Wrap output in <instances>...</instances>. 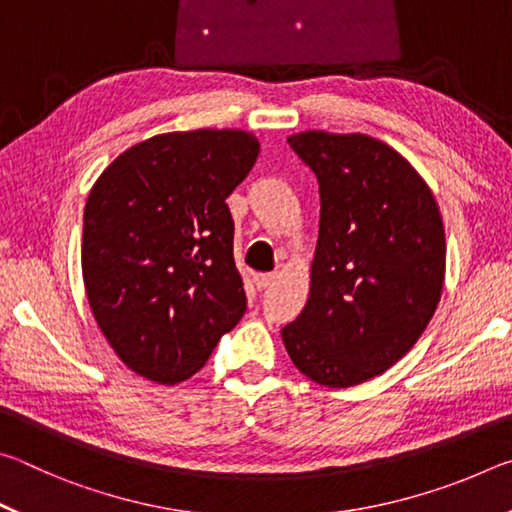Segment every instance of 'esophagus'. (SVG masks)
<instances>
[{
	"label": "esophagus",
	"instance_id": "34e87169",
	"mask_svg": "<svg viewBox=\"0 0 512 512\" xmlns=\"http://www.w3.org/2000/svg\"><path fill=\"white\" fill-rule=\"evenodd\" d=\"M275 280H277V273H257V275L253 277L255 287H257L259 291H264V289L271 287V284H273Z\"/></svg>",
	"mask_w": 512,
	"mask_h": 512
}]
</instances>
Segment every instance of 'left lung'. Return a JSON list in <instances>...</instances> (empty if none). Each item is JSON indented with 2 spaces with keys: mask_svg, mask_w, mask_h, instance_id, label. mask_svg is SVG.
I'll list each match as a JSON object with an SVG mask.
<instances>
[{
  "mask_svg": "<svg viewBox=\"0 0 512 512\" xmlns=\"http://www.w3.org/2000/svg\"><path fill=\"white\" fill-rule=\"evenodd\" d=\"M316 173L320 228L311 291L282 341L302 375L348 388L409 352L438 307L445 228L409 162L375 137L307 131L289 137Z\"/></svg>",
  "mask_w": 512,
  "mask_h": 512,
  "instance_id": "8db88e82",
  "label": "left lung"
}]
</instances>
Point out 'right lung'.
I'll return each instance as SVG.
<instances>
[{
	"label": "right lung",
	"mask_w": 512,
	"mask_h": 512,
	"mask_svg": "<svg viewBox=\"0 0 512 512\" xmlns=\"http://www.w3.org/2000/svg\"><path fill=\"white\" fill-rule=\"evenodd\" d=\"M257 153L244 131L155 135L94 183L83 214L85 293L103 336L137 375L189 379L244 316L225 198Z\"/></svg>",
	"instance_id": "add662e5"
}]
</instances>
